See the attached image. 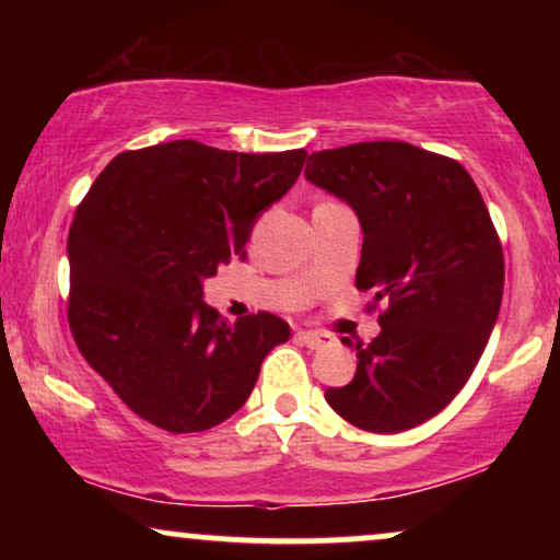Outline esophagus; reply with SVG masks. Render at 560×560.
<instances>
[{
    "instance_id": "1",
    "label": "esophagus",
    "mask_w": 560,
    "mask_h": 560,
    "mask_svg": "<svg viewBox=\"0 0 560 560\" xmlns=\"http://www.w3.org/2000/svg\"><path fill=\"white\" fill-rule=\"evenodd\" d=\"M298 341L305 343L308 349H320L326 347V343H331V336L328 334H320V331H298Z\"/></svg>"
}]
</instances>
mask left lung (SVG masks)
Wrapping results in <instances>:
<instances>
[{
	"instance_id": "1",
	"label": "left lung",
	"mask_w": 560,
	"mask_h": 560,
	"mask_svg": "<svg viewBox=\"0 0 560 560\" xmlns=\"http://www.w3.org/2000/svg\"><path fill=\"white\" fill-rule=\"evenodd\" d=\"M308 160L305 178L362 224L357 290H372L370 308L385 303L382 331L357 341L354 380L328 387L326 402L362 431H408L462 393L487 347L502 305V242L454 158L374 140Z\"/></svg>"
}]
</instances>
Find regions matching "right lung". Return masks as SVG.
<instances>
[{
	"mask_svg": "<svg viewBox=\"0 0 560 560\" xmlns=\"http://www.w3.org/2000/svg\"><path fill=\"white\" fill-rule=\"evenodd\" d=\"M305 155L163 142L119 152L83 196L68 234V326L135 416L171 433L209 431L247 402L267 351L290 339L267 311L226 324L201 282L247 257L257 217L288 194Z\"/></svg>",
	"mask_w": 560,
	"mask_h": 560,
	"instance_id": "right-lung-1",
	"label": "right lung"
}]
</instances>
